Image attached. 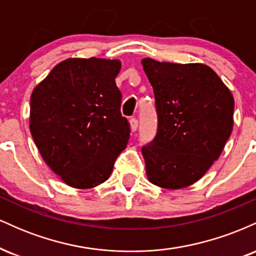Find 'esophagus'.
Instances as JSON below:
<instances>
[{
	"label": "esophagus",
	"instance_id": "esophagus-1",
	"mask_svg": "<svg viewBox=\"0 0 256 256\" xmlns=\"http://www.w3.org/2000/svg\"><path fill=\"white\" fill-rule=\"evenodd\" d=\"M130 126H131L132 131H136L138 128V120L136 118H132L130 120Z\"/></svg>",
	"mask_w": 256,
	"mask_h": 256
}]
</instances>
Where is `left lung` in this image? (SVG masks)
<instances>
[{"label": "left lung", "instance_id": "1", "mask_svg": "<svg viewBox=\"0 0 256 256\" xmlns=\"http://www.w3.org/2000/svg\"><path fill=\"white\" fill-rule=\"evenodd\" d=\"M142 64L158 113L156 136L142 148L146 177L165 189L186 188L222 154L234 128V96L207 64L150 58Z\"/></svg>", "mask_w": 256, "mask_h": 256}]
</instances>
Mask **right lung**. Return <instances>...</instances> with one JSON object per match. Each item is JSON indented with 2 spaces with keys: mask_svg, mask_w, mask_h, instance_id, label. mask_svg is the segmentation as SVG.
Segmentation results:
<instances>
[{
  "mask_svg": "<svg viewBox=\"0 0 256 256\" xmlns=\"http://www.w3.org/2000/svg\"><path fill=\"white\" fill-rule=\"evenodd\" d=\"M119 60L67 58L31 95L30 131L43 160L67 185L98 186L110 178L130 138L120 113Z\"/></svg>",
  "mask_w": 256,
  "mask_h": 256,
  "instance_id": "1",
  "label": "right lung"
}]
</instances>
